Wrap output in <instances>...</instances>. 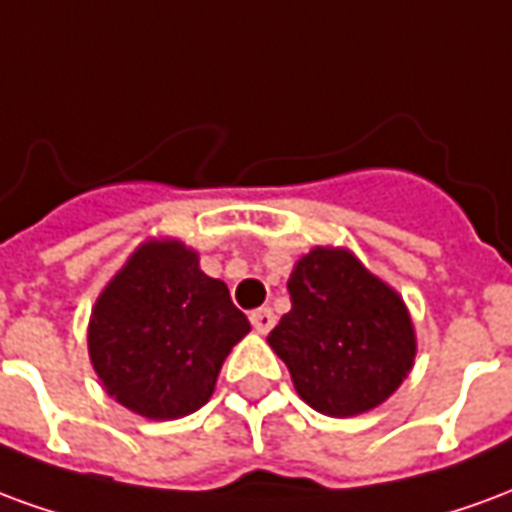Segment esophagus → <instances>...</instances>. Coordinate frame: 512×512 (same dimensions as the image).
Segmentation results:
<instances>
[{
	"mask_svg": "<svg viewBox=\"0 0 512 512\" xmlns=\"http://www.w3.org/2000/svg\"><path fill=\"white\" fill-rule=\"evenodd\" d=\"M249 321H252V326H255L257 332L266 334L274 329V323H277V315H274V310H268V307H260V310H255L252 315H249Z\"/></svg>",
	"mask_w": 512,
	"mask_h": 512,
	"instance_id": "1",
	"label": "esophagus"
}]
</instances>
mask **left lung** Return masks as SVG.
Instances as JSON below:
<instances>
[{"label":"left lung","instance_id":"8db88e82","mask_svg":"<svg viewBox=\"0 0 512 512\" xmlns=\"http://www.w3.org/2000/svg\"><path fill=\"white\" fill-rule=\"evenodd\" d=\"M290 307L268 345L315 411L354 417L395 392L414 365V326L395 290L351 252L312 249L288 279Z\"/></svg>","mask_w":512,"mask_h":512}]
</instances>
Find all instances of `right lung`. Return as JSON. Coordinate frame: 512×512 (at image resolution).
Segmentation results:
<instances>
[{
  "mask_svg": "<svg viewBox=\"0 0 512 512\" xmlns=\"http://www.w3.org/2000/svg\"><path fill=\"white\" fill-rule=\"evenodd\" d=\"M246 315L197 255L153 241L101 293L90 321V359L117 403L150 419H175L208 403Z\"/></svg>",
  "mask_w": 512,
  "mask_h": 512,
  "instance_id": "1",
  "label": "right lung"
}]
</instances>
